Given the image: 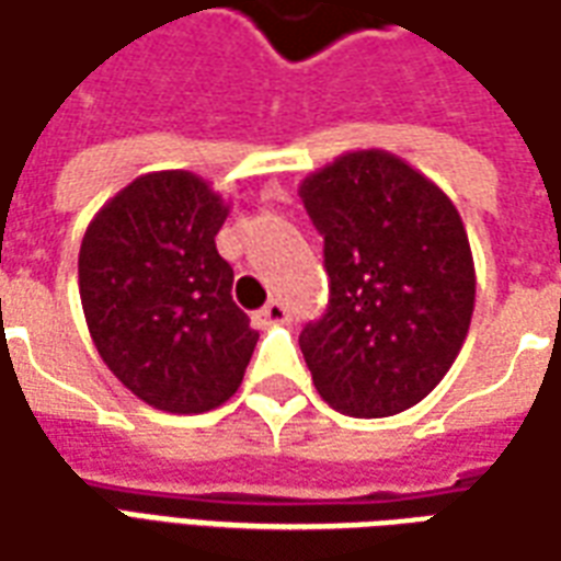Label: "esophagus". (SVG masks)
Listing matches in <instances>:
<instances>
[{"label": "esophagus", "mask_w": 561, "mask_h": 561, "mask_svg": "<svg viewBox=\"0 0 561 561\" xmlns=\"http://www.w3.org/2000/svg\"><path fill=\"white\" fill-rule=\"evenodd\" d=\"M285 319H288V309H285V304H279V300H270L267 307L254 312V321H257V324H282Z\"/></svg>", "instance_id": "esophagus-1"}]
</instances>
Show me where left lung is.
<instances>
[{"label":"left lung","instance_id":"obj_1","mask_svg":"<svg viewBox=\"0 0 561 561\" xmlns=\"http://www.w3.org/2000/svg\"><path fill=\"white\" fill-rule=\"evenodd\" d=\"M300 199L331 276L328 312L300 334L321 401L358 419L410 410L471 328L477 276L461 215L428 175L379 148L309 172Z\"/></svg>","mask_w":561,"mask_h":561}]
</instances>
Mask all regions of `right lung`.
Returning <instances> with one entry per match:
<instances>
[{
    "mask_svg": "<svg viewBox=\"0 0 561 561\" xmlns=\"http://www.w3.org/2000/svg\"><path fill=\"white\" fill-rule=\"evenodd\" d=\"M230 206L185 170L139 175L93 215L78 291L100 358L163 413L230 401L257 331L233 304V267L215 249Z\"/></svg>",
    "mask_w": 561,
    "mask_h": 561,
    "instance_id": "right-lung-1",
    "label": "right lung"
}]
</instances>
